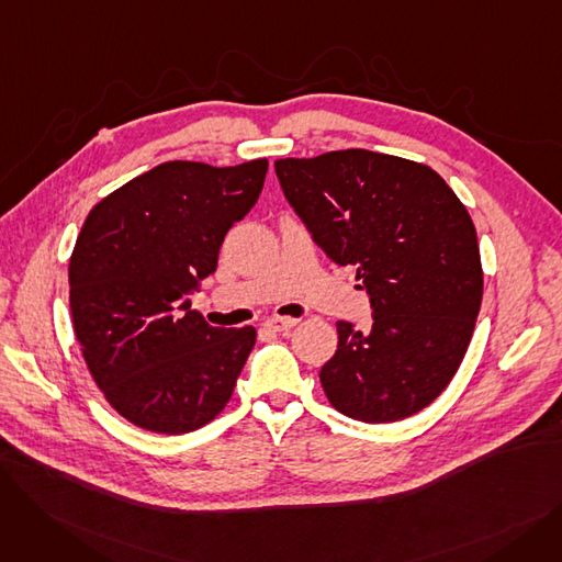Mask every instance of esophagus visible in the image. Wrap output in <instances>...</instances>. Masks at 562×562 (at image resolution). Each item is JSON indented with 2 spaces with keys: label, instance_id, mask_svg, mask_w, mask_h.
I'll return each mask as SVG.
<instances>
[{
  "label": "esophagus",
  "instance_id": "34e87169",
  "mask_svg": "<svg viewBox=\"0 0 562 562\" xmlns=\"http://www.w3.org/2000/svg\"><path fill=\"white\" fill-rule=\"evenodd\" d=\"M296 323H299L296 318H289V316H271L266 318V328H271L273 333H284L296 326Z\"/></svg>",
  "mask_w": 562,
  "mask_h": 562
}]
</instances>
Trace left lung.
Masks as SVG:
<instances>
[{"instance_id": "obj_1", "label": "left lung", "mask_w": 562, "mask_h": 562, "mask_svg": "<svg viewBox=\"0 0 562 562\" xmlns=\"http://www.w3.org/2000/svg\"><path fill=\"white\" fill-rule=\"evenodd\" d=\"M284 198L314 244L356 266L373 323L337 321L318 378L341 415L390 424L417 415L456 375L483 301L476 227L441 177L371 150L278 159Z\"/></svg>"}]
</instances>
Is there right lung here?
<instances>
[{
	"instance_id": "obj_1",
	"label": "right lung",
	"mask_w": 562,
	"mask_h": 562,
	"mask_svg": "<svg viewBox=\"0 0 562 562\" xmlns=\"http://www.w3.org/2000/svg\"><path fill=\"white\" fill-rule=\"evenodd\" d=\"M266 170V159L166 161L88 214L68 269L75 335L98 387L134 426L191 432L229 401L257 333L210 326L189 296L216 271Z\"/></svg>"
}]
</instances>
